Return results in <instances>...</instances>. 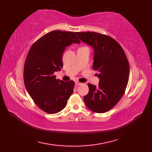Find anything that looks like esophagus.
<instances>
[{
  "instance_id": "34e87169",
  "label": "esophagus",
  "mask_w": 152,
  "mask_h": 152,
  "mask_svg": "<svg viewBox=\"0 0 152 152\" xmlns=\"http://www.w3.org/2000/svg\"><path fill=\"white\" fill-rule=\"evenodd\" d=\"M81 84H82V83H81V82H79V81H76L75 82V85L76 86H80Z\"/></svg>"
}]
</instances>
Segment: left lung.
Instances as JSON below:
<instances>
[{
	"label": "left lung",
	"mask_w": 152,
	"mask_h": 152,
	"mask_svg": "<svg viewBox=\"0 0 152 152\" xmlns=\"http://www.w3.org/2000/svg\"><path fill=\"white\" fill-rule=\"evenodd\" d=\"M79 39L94 50L93 68L99 78L96 87L88 84L89 93L84 97L89 109L96 113L109 111L121 99L129 77V64L125 52L117 41L97 32H76Z\"/></svg>",
	"instance_id": "8db88e82"
}]
</instances>
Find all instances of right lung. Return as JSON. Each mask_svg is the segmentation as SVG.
Returning a JSON list of instances; mask_svg holds the SVG:
<instances>
[{
  "label": "right lung",
  "mask_w": 152,
  "mask_h": 152,
  "mask_svg": "<svg viewBox=\"0 0 152 152\" xmlns=\"http://www.w3.org/2000/svg\"><path fill=\"white\" fill-rule=\"evenodd\" d=\"M80 41L73 31L54 30L32 44L23 69L26 89L34 103L44 112L56 113L66 107L75 82L57 80L54 72L63 68L66 47Z\"/></svg>",
  "instance_id": "1"
}]
</instances>
